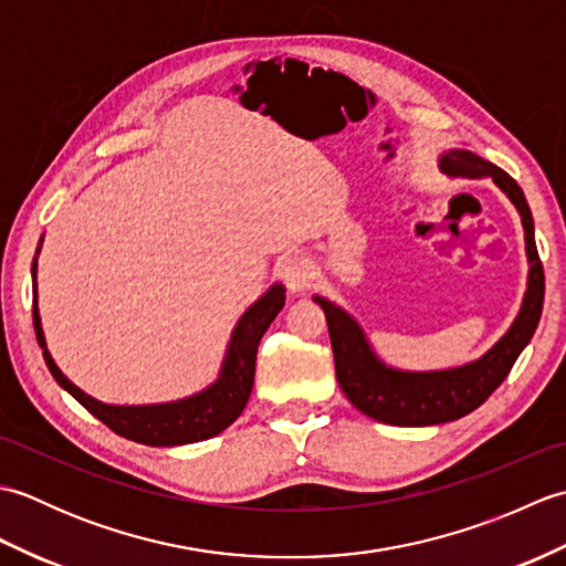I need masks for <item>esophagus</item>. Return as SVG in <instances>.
Returning a JSON list of instances; mask_svg holds the SVG:
<instances>
[{"instance_id":"34e87169","label":"esophagus","mask_w":566,"mask_h":566,"mask_svg":"<svg viewBox=\"0 0 566 566\" xmlns=\"http://www.w3.org/2000/svg\"><path fill=\"white\" fill-rule=\"evenodd\" d=\"M314 264L304 255H290L280 264V276L292 292H304L314 282Z\"/></svg>"}]
</instances>
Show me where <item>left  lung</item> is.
Instances as JSON below:
<instances>
[{
	"label": "left lung",
	"instance_id": "8db88e82",
	"mask_svg": "<svg viewBox=\"0 0 566 566\" xmlns=\"http://www.w3.org/2000/svg\"><path fill=\"white\" fill-rule=\"evenodd\" d=\"M440 170L450 177L467 179L491 177L503 195L513 201L523 221L525 252L527 264H531L527 290L518 316L489 353L474 363L438 371H403L387 367L371 350L359 323L347 311L335 306L328 298L314 296V302L323 308L328 321L335 377H338L343 394L357 411L389 426H438L472 413L509 377L513 363L531 343L539 314H543L545 272L535 248L533 213L518 182L494 163L460 148L440 155Z\"/></svg>",
	"mask_w": 566,
	"mask_h": 566
}]
</instances>
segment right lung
<instances>
[{"mask_svg": "<svg viewBox=\"0 0 566 566\" xmlns=\"http://www.w3.org/2000/svg\"><path fill=\"white\" fill-rule=\"evenodd\" d=\"M33 280H35V260H33ZM284 286L274 284L264 292L255 304H252L240 321L235 323L231 343L223 357V367L211 387L203 391L187 396V399L170 401V403H150V406H112L92 399L75 387L63 371L53 363L51 353L45 347L39 306L33 304V328L39 345L43 347V359L51 369L53 379L63 387L70 396L87 408V411L99 418L106 428H112L116 436L128 438L150 448H175V444H189L199 440H209L219 436L233 420L243 413V408L250 399L252 381H255V359L258 345L264 331L276 314L284 308Z\"/></svg>", "mask_w": 566, "mask_h": 566, "instance_id": "right-lung-1", "label": "right lung"}]
</instances>
